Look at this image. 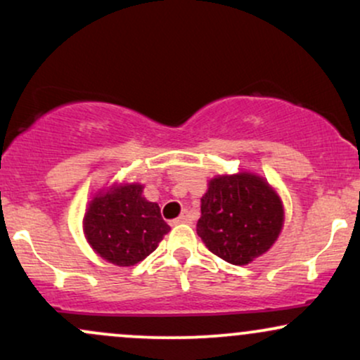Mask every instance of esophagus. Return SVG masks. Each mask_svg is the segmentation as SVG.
I'll list each match as a JSON object with an SVG mask.
<instances>
[{
    "mask_svg": "<svg viewBox=\"0 0 360 360\" xmlns=\"http://www.w3.org/2000/svg\"><path fill=\"white\" fill-rule=\"evenodd\" d=\"M172 223H174V225H179V223H191V214L183 213L179 218H176V220Z\"/></svg>",
    "mask_w": 360,
    "mask_h": 360,
    "instance_id": "esophagus-1",
    "label": "esophagus"
}]
</instances>
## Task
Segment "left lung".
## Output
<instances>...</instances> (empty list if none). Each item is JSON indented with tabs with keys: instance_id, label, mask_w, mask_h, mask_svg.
Segmentation results:
<instances>
[{
	"instance_id": "8db88e82",
	"label": "left lung",
	"mask_w": 360,
	"mask_h": 360,
	"mask_svg": "<svg viewBox=\"0 0 360 360\" xmlns=\"http://www.w3.org/2000/svg\"><path fill=\"white\" fill-rule=\"evenodd\" d=\"M283 221V205L267 181L242 172L210 181L196 232L214 255L245 266L271 249Z\"/></svg>"
}]
</instances>
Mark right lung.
I'll return each instance as SVG.
<instances>
[{
	"label": "right lung",
	"instance_id": "add662e5",
	"mask_svg": "<svg viewBox=\"0 0 360 360\" xmlns=\"http://www.w3.org/2000/svg\"><path fill=\"white\" fill-rule=\"evenodd\" d=\"M89 245L117 266L139 264L157 249L169 230L157 203L142 196V186H113L91 201L84 214Z\"/></svg>",
	"mask_w": 360,
	"mask_h": 360
}]
</instances>
